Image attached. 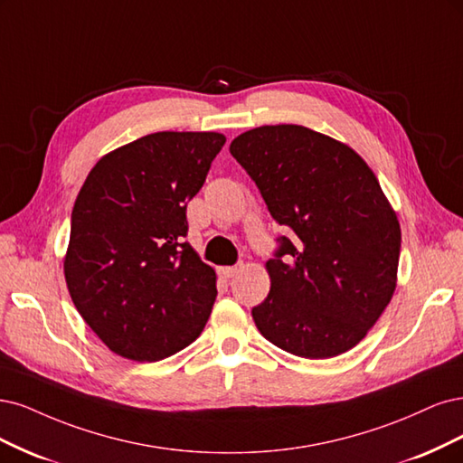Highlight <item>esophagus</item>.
Wrapping results in <instances>:
<instances>
[{"label":"esophagus","mask_w":463,"mask_h":463,"mask_svg":"<svg viewBox=\"0 0 463 463\" xmlns=\"http://www.w3.org/2000/svg\"><path fill=\"white\" fill-rule=\"evenodd\" d=\"M219 273L222 279H232L238 273V267H221Z\"/></svg>","instance_id":"34e87169"}]
</instances>
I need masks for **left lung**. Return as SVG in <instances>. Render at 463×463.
I'll list each match as a JSON object with an SVG mask.
<instances>
[{"mask_svg": "<svg viewBox=\"0 0 463 463\" xmlns=\"http://www.w3.org/2000/svg\"><path fill=\"white\" fill-rule=\"evenodd\" d=\"M231 154L258 184L279 225L271 290L251 309L280 350L325 360L354 348L392 300L400 222L360 154L302 125L242 132Z\"/></svg>", "mask_w": 463, "mask_h": 463, "instance_id": "1", "label": "left lung"}]
</instances>
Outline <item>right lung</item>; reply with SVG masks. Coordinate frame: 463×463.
<instances>
[{
	"mask_svg": "<svg viewBox=\"0 0 463 463\" xmlns=\"http://www.w3.org/2000/svg\"><path fill=\"white\" fill-rule=\"evenodd\" d=\"M225 142L221 132H154L88 173L63 271L74 307L117 355L159 362L192 345L210 319L215 271L183 241L186 203Z\"/></svg>",
	"mask_w": 463,
	"mask_h": 463,
	"instance_id": "1",
	"label": "right lung"
}]
</instances>
